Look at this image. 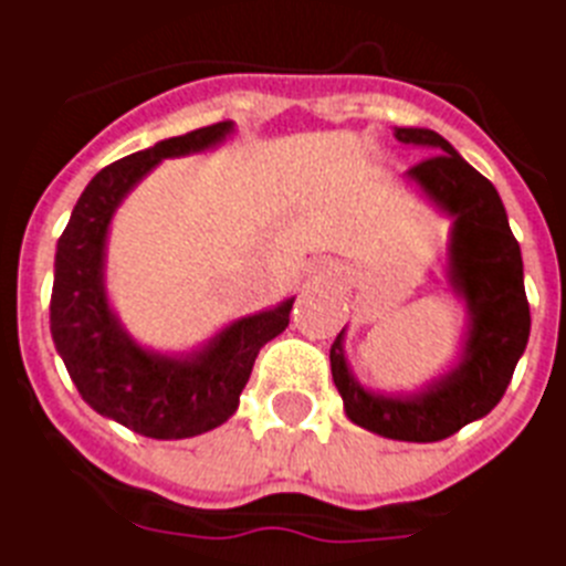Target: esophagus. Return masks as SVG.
Instances as JSON below:
<instances>
[{"label": "esophagus", "instance_id": "1", "mask_svg": "<svg viewBox=\"0 0 566 566\" xmlns=\"http://www.w3.org/2000/svg\"><path fill=\"white\" fill-rule=\"evenodd\" d=\"M333 271L336 269H318L315 274H318V277H333Z\"/></svg>", "mask_w": 566, "mask_h": 566}]
</instances>
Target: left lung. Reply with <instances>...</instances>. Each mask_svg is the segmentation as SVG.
<instances>
[{
    "mask_svg": "<svg viewBox=\"0 0 566 566\" xmlns=\"http://www.w3.org/2000/svg\"><path fill=\"white\" fill-rule=\"evenodd\" d=\"M396 138L431 150L407 170V177L433 197L449 214L451 280L472 313L467 357L440 384L416 398L371 396L352 378L343 354V333L331 345L333 384L354 424L389 440L437 442L463 424L488 416L502 401L516 360L523 357L532 315L523 286V256L505 206L488 177L454 153L433 129H396Z\"/></svg>",
    "mask_w": 566,
    "mask_h": 566,
    "instance_id": "8db88e82",
    "label": "left lung"
}]
</instances>
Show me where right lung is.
<instances>
[{"label": "right lung", "instance_id": "obj_1", "mask_svg": "<svg viewBox=\"0 0 566 566\" xmlns=\"http://www.w3.org/2000/svg\"><path fill=\"white\" fill-rule=\"evenodd\" d=\"M230 129L233 124L221 120L112 161L87 182L55 251L50 331L78 396L96 413L153 440H186L227 422L256 354L286 331L292 313V301H283L277 310L230 324L191 360H168L138 348L105 301V233L126 191L161 159L206 150Z\"/></svg>", "mask_w": 566, "mask_h": 566}]
</instances>
